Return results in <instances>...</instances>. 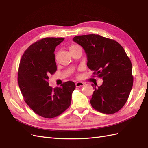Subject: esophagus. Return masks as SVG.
I'll return each mask as SVG.
<instances>
[{"mask_svg": "<svg viewBox=\"0 0 148 148\" xmlns=\"http://www.w3.org/2000/svg\"><path fill=\"white\" fill-rule=\"evenodd\" d=\"M75 85H76V87H80V86H84V83L81 82H78L75 83Z\"/></svg>", "mask_w": 148, "mask_h": 148, "instance_id": "obj_1", "label": "esophagus"}]
</instances>
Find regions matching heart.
Segmentation results:
<instances>
[{"mask_svg":"<svg viewBox=\"0 0 148 148\" xmlns=\"http://www.w3.org/2000/svg\"><path fill=\"white\" fill-rule=\"evenodd\" d=\"M78 47V46L77 45H75V44H73V45H71L69 47V50H70V49H74V48H76Z\"/></svg>","mask_w":148,"mask_h":148,"instance_id":"b5f03b06","label":"heart"}]
</instances>
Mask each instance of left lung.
I'll list each match as a JSON object with an SVG mask.
<instances>
[{
  "mask_svg": "<svg viewBox=\"0 0 148 148\" xmlns=\"http://www.w3.org/2000/svg\"><path fill=\"white\" fill-rule=\"evenodd\" d=\"M73 41L81 46L87 56V66L103 79L94 89L90 103L103 114L117 112L126 103L133 83L132 65L123 47L113 39L98 34L77 36Z\"/></svg>",
  "mask_w": 148,
  "mask_h": 148,
  "instance_id": "left-lung-1",
  "label": "left lung"
}]
</instances>
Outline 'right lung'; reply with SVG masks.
<instances>
[{
    "mask_svg": "<svg viewBox=\"0 0 148 148\" xmlns=\"http://www.w3.org/2000/svg\"><path fill=\"white\" fill-rule=\"evenodd\" d=\"M64 38H46L33 43L24 52L20 62L18 82L25 102L36 114L54 118L69 107L75 89L73 82L60 87L49 86V75L57 70L54 51Z\"/></svg>",
    "mask_w": 148,
    "mask_h": 148,
    "instance_id": "add662e5",
    "label": "right lung"
}]
</instances>
